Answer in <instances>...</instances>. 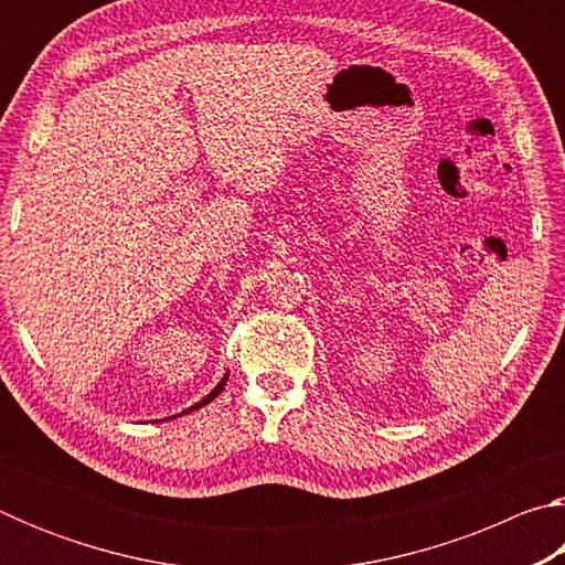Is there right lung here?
Segmentation results:
<instances>
[{
	"mask_svg": "<svg viewBox=\"0 0 565 565\" xmlns=\"http://www.w3.org/2000/svg\"><path fill=\"white\" fill-rule=\"evenodd\" d=\"M226 379H228V376H224L222 381H218V384H216V388L212 391V394H209V396H204L202 401H199V404H194V406H191V408H202V406H206V404H209V401H214V398H216V396H218V394H222V391H224V384H226ZM191 408H189V411H191Z\"/></svg>",
	"mask_w": 565,
	"mask_h": 565,
	"instance_id": "1",
	"label": "right lung"
}]
</instances>
